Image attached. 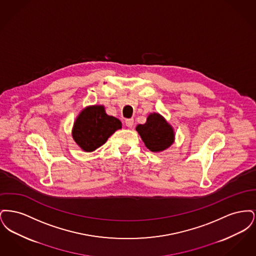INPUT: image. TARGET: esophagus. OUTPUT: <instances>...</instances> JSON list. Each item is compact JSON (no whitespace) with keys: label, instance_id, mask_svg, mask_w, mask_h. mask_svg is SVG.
<instances>
[{"label":"esophagus","instance_id":"1","mask_svg":"<svg viewBox=\"0 0 256 256\" xmlns=\"http://www.w3.org/2000/svg\"><path fill=\"white\" fill-rule=\"evenodd\" d=\"M126 126H128V128H132V126H134V119H126Z\"/></svg>","mask_w":256,"mask_h":256}]
</instances>
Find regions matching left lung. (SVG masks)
I'll use <instances>...</instances> for the list:
<instances>
[{"mask_svg":"<svg viewBox=\"0 0 256 256\" xmlns=\"http://www.w3.org/2000/svg\"><path fill=\"white\" fill-rule=\"evenodd\" d=\"M136 130L145 146L152 152H162L174 143V132L169 122L158 113H150L144 124H138Z\"/></svg>","mask_w":256,"mask_h":256,"instance_id":"1","label":"left lung"}]
</instances>
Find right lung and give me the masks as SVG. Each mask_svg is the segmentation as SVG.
Here are the masks:
<instances>
[{
    "mask_svg": "<svg viewBox=\"0 0 256 256\" xmlns=\"http://www.w3.org/2000/svg\"><path fill=\"white\" fill-rule=\"evenodd\" d=\"M121 128V121L108 115L104 106H92L78 114L74 122L72 135L82 150L90 152L104 145Z\"/></svg>",
    "mask_w": 256,
    "mask_h": 256,
    "instance_id": "obj_1",
    "label": "right lung"
}]
</instances>
